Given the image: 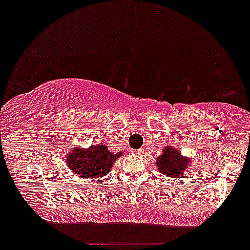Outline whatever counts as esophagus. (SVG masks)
<instances>
[{
  "instance_id": "34e87169",
  "label": "esophagus",
  "mask_w": 250,
  "mask_h": 250,
  "mask_svg": "<svg viewBox=\"0 0 250 250\" xmlns=\"http://www.w3.org/2000/svg\"><path fill=\"white\" fill-rule=\"evenodd\" d=\"M142 151H143V149H136V150H133V154H136V155H140V154H142Z\"/></svg>"
}]
</instances>
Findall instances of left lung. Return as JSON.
<instances>
[{"mask_svg": "<svg viewBox=\"0 0 250 250\" xmlns=\"http://www.w3.org/2000/svg\"><path fill=\"white\" fill-rule=\"evenodd\" d=\"M189 162L190 161L188 159L181 156L180 151L173 147H166L163 154L156 160L157 169L160 173L170 177L180 176L185 173Z\"/></svg>", "mask_w": 250, "mask_h": 250, "instance_id": "left-lung-1", "label": "left lung"}]
</instances>
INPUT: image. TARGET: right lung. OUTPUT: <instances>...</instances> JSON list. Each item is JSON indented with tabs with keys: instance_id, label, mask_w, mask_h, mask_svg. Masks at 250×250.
<instances>
[{
	"instance_id": "right-lung-1",
	"label": "right lung",
	"mask_w": 250,
	"mask_h": 250,
	"mask_svg": "<svg viewBox=\"0 0 250 250\" xmlns=\"http://www.w3.org/2000/svg\"><path fill=\"white\" fill-rule=\"evenodd\" d=\"M121 153H110L104 143L91 146L89 149L73 148L67 157L68 166L74 173L84 179H99L110 170Z\"/></svg>"
}]
</instances>
